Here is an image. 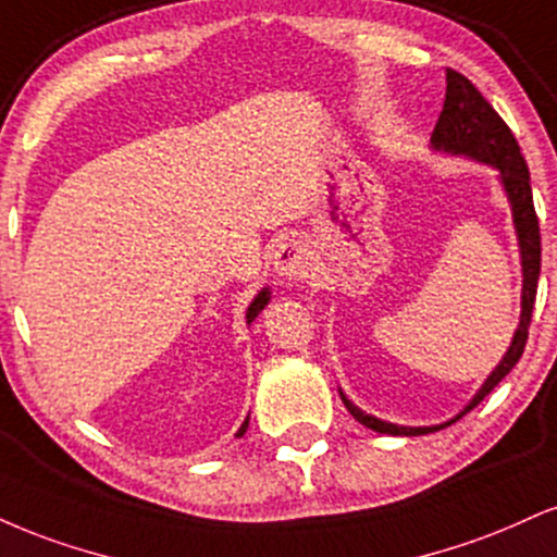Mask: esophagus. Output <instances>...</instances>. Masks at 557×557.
Here are the masks:
<instances>
[{
    "instance_id": "esophagus-1",
    "label": "esophagus",
    "mask_w": 557,
    "mask_h": 557,
    "mask_svg": "<svg viewBox=\"0 0 557 557\" xmlns=\"http://www.w3.org/2000/svg\"><path fill=\"white\" fill-rule=\"evenodd\" d=\"M274 272L283 280H304L311 272V253L298 238H285L274 251Z\"/></svg>"
}]
</instances>
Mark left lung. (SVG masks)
Segmentation results:
<instances>
[{"label":"left lung","instance_id":"left-lung-1","mask_svg":"<svg viewBox=\"0 0 557 557\" xmlns=\"http://www.w3.org/2000/svg\"><path fill=\"white\" fill-rule=\"evenodd\" d=\"M431 143L435 150L454 152V156H470L474 160H482V163H491L500 171V181H504V189L508 194V202H511V210H513V225H516V233H519V246H521V267H524V290H521L519 330L513 334V343L508 347L506 358L500 360V366L491 373V379L482 384L478 397H474L470 405H467V410L461 412L467 414L508 376V371L519 363L521 352H524V345L529 337V321H532V311H534V298H537V280H540V261H542L540 220H537V212H534L527 160L521 156V147L516 143L513 132L508 129V124L498 116V111L482 98L478 87H474L470 79L457 70H446L444 111H441L438 122H435ZM343 401L358 423H363L366 428H371V431L376 433L425 435L444 428V425H433V428L392 425L379 418H371V414L360 412L358 407L345 397V394H343Z\"/></svg>","mask_w":557,"mask_h":557}]
</instances>
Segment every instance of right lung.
<instances>
[{
    "instance_id": "1",
    "label": "right lung",
    "mask_w": 557,
    "mask_h": 557,
    "mask_svg": "<svg viewBox=\"0 0 557 557\" xmlns=\"http://www.w3.org/2000/svg\"><path fill=\"white\" fill-rule=\"evenodd\" d=\"M267 300H270V293H267V290H261V293H259V296H257V298H253V304L249 306V311H246V321H249V324H251V321H253V319H257V317H259V311H261V308H264V306H267ZM246 428H249V420H246V423L238 428V433H236V435H244V433H246Z\"/></svg>"
}]
</instances>
